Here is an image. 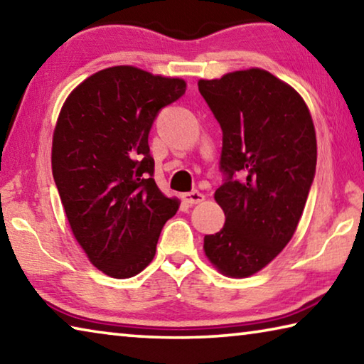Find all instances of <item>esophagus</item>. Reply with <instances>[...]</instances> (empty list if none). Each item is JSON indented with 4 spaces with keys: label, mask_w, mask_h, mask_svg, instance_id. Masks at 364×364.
Returning <instances> with one entry per match:
<instances>
[{
    "label": "esophagus",
    "mask_w": 364,
    "mask_h": 364,
    "mask_svg": "<svg viewBox=\"0 0 364 364\" xmlns=\"http://www.w3.org/2000/svg\"><path fill=\"white\" fill-rule=\"evenodd\" d=\"M181 199L186 202V204L194 205V204H200V202L205 199V196L199 193V191H191V193H184L181 196Z\"/></svg>",
    "instance_id": "34e87169"
}]
</instances>
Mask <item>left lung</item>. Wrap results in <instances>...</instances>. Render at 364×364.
I'll use <instances>...</instances> for the list:
<instances>
[{
	"label": "left lung",
	"instance_id": "1",
	"mask_svg": "<svg viewBox=\"0 0 364 364\" xmlns=\"http://www.w3.org/2000/svg\"><path fill=\"white\" fill-rule=\"evenodd\" d=\"M197 85L223 132L220 164L228 175L215 191L225 226L204 237V252L221 274L249 278L297 230L316 170L315 125L304 97L258 67Z\"/></svg>",
	"mask_w": 364,
	"mask_h": 364
}]
</instances>
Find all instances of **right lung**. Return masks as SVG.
Segmentation results:
<instances>
[{
  "mask_svg": "<svg viewBox=\"0 0 364 364\" xmlns=\"http://www.w3.org/2000/svg\"><path fill=\"white\" fill-rule=\"evenodd\" d=\"M184 91L183 78L114 65L83 80L60 107L54 181L73 237L110 278L141 273L165 221L180 208L154 181L147 138L159 110Z\"/></svg>",
  "mask_w": 364,
  "mask_h": 364,
  "instance_id": "add662e5",
  "label": "right lung"
}]
</instances>
